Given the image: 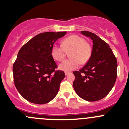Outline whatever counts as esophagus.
Here are the masks:
<instances>
[{
	"label": "esophagus",
	"mask_w": 129,
	"mask_h": 129,
	"mask_svg": "<svg viewBox=\"0 0 129 129\" xmlns=\"http://www.w3.org/2000/svg\"><path fill=\"white\" fill-rule=\"evenodd\" d=\"M70 73L69 72H65V74H66V75H68Z\"/></svg>",
	"instance_id": "obj_1"
}]
</instances>
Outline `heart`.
Returning <instances> with one entry per match:
<instances>
[{
    "mask_svg": "<svg viewBox=\"0 0 129 129\" xmlns=\"http://www.w3.org/2000/svg\"><path fill=\"white\" fill-rule=\"evenodd\" d=\"M71 58L65 60L59 64V69L65 72H70L79 67L80 63H86L92 54V48L89 43L80 36L73 35L63 39L62 45L55 44L52 46L51 55L57 61H61L66 56V51H70Z\"/></svg>",
    "mask_w": 129,
    "mask_h": 129,
    "instance_id": "b5f03b06",
    "label": "heart"
}]
</instances>
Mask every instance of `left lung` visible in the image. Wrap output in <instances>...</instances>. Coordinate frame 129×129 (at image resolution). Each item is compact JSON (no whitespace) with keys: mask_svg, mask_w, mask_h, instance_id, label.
Masks as SVG:
<instances>
[{"mask_svg":"<svg viewBox=\"0 0 129 129\" xmlns=\"http://www.w3.org/2000/svg\"><path fill=\"white\" fill-rule=\"evenodd\" d=\"M93 41L91 56L87 63L74 71L73 87L77 94L87 101H99L110 92L117 79V62L110 46L95 34L81 31Z\"/></svg>","mask_w":129,"mask_h":129,"instance_id":"obj_1","label":"left lung"}]
</instances>
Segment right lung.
Returning <instances> with one entry per match:
<instances>
[{
    "instance_id": "add662e5",
    "label": "right lung",
    "mask_w": 129,
    "mask_h": 129,
    "mask_svg": "<svg viewBox=\"0 0 129 129\" xmlns=\"http://www.w3.org/2000/svg\"><path fill=\"white\" fill-rule=\"evenodd\" d=\"M66 34H39L19 50L13 65L14 81L20 94L28 102L44 104L57 95L65 74L63 71H55L57 66L51 50L55 42Z\"/></svg>"
}]
</instances>
